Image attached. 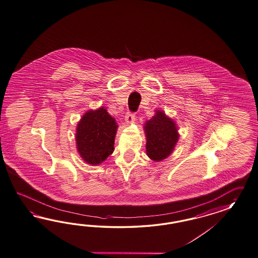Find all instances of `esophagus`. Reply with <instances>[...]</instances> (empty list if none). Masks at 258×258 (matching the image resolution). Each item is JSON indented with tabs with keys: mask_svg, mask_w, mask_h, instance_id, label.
<instances>
[{
	"mask_svg": "<svg viewBox=\"0 0 258 258\" xmlns=\"http://www.w3.org/2000/svg\"><path fill=\"white\" fill-rule=\"evenodd\" d=\"M125 120L126 123H133L135 120V113L133 111H127L125 114Z\"/></svg>",
	"mask_w": 258,
	"mask_h": 258,
	"instance_id": "34e87169",
	"label": "esophagus"
}]
</instances>
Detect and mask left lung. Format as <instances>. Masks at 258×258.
Masks as SVG:
<instances>
[{
    "mask_svg": "<svg viewBox=\"0 0 258 258\" xmlns=\"http://www.w3.org/2000/svg\"><path fill=\"white\" fill-rule=\"evenodd\" d=\"M147 156L155 161L166 159L173 152L178 140V133L174 121L163 112L157 111V114L147 121Z\"/></svg>",
    "mask_w": 258,
    "mask_h": 258,
    "instance_id": "1",
    "label": "left lung"
}]
</instances>
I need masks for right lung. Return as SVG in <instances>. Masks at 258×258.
<instances>
[{
    "instance_id": "add662e5",
    "label": "right lung",
    "mask_w": 258,
    "mask_h": 258,
    "mask_svg": "<svg viewBox=\"0 0 258 258\" xmlns=\"http://www.w3.org/2000/svg\"><path fill=\"white\" fill-rule=\"evenodd\" d=\"M117 125L104 108L87 111L77 125V148L87 163L98 165L112 152Z\"/></svg>"
}]
</instances>
